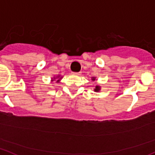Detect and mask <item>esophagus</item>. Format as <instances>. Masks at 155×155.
<instances>
[{
  "mask_svg": "<svg viewBox=\"0 0 155 155\" xmlns=\"http://www.w3.org/2000/svg\"><path fill=\"white\" fill-rule=\"evenodd\" d=\"M73 75H75V76H80L81 73L80 72H72Z\"/></svg>",
  "mask_w": 155,
  "mask_h": 155,
  "instance_id": "1",
  "label": "esophagus"
}]
</instances>
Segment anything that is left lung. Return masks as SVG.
Wrapping results in <instances>:
<instances>
[{"instance_id": "obj_1", "label": "left lung", "mask_w": 155, "mask_h": 155, "mask_svg": "<svg viewBox=\"0 0 155 155\" xmlns=\"http://www.w3.org/2000/svg\"><path fill=\"white\" fill-rule=\"evenodd\" d=\"M92 80L93 81L95 80V78H93ZM99 90H100V87H99V86H98V85L96 86L95 89H94V91H96V92H98V91H99Z\"/></svg>"}]
</instances>
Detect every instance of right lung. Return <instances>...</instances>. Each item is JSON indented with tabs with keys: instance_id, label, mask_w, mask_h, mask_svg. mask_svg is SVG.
Here are the masks:
<instances>
[{
	"instance_id": "1",
	"label": "right lung",
	"mask_w": 155,
	"mask_h": 155,
	"mask_svg": "<svg viewBox=\"0 0 155 155\" xmlns=\"http://www.w3.org/2000/svg\"><path fill=\"white\" fill-rule=\"evenodd\" d=\"M56 78H58V80L56 81V82H59V81H60V79H61V78H60V76H56ZM56 79V78L54 77V79Z\"/></svg>"
}]
</instances>
